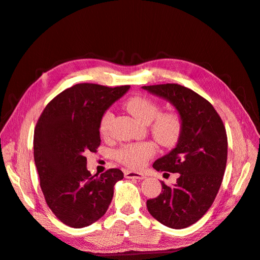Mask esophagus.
<instances>
[{
    "label": "esophagus",
    "instance_id": "34e87169",
    "mask_svg": "<svg viewBox=\"0 0 260 260\" xmlns=\"http://www.w3.org/2000/svg\"><path fill=\"white\" fill-rule=\"evenodd\" d=\"M124 177L127 179H138V180H143L145 178L144 174H141V172L132 171V170H124Z\"/></svg>",
    "mask_w": 260,
    "mask_h": 260
}]
</instances>
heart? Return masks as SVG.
<instances>
[{"mask_svg": "<svg viewBox=\"0 0 260 260\" xmlns=\"http://www.w3.org/2000/svg\"><path fill=\"white\" fill-rule=\"evenodd\" d=\"M127 111L135 116L138 120L149 123L152 136L164 147L177 145L183 132V121L176 112H161L160 106L153 99L145 95H136L130 98L125 103ZM113 120V113L106 111L101 117L100 132L106 136L109 125ZM156 146L152 142H137L122 145L118 148L115 157L124 166L133 169H140L154 156Z\"/></svg>", "mask_w": 260, "mask_h": 260, "instance_id": "heart-1", "label": "heart"}]
</instances>
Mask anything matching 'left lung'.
I'll list each match as a JSON object with an SVG mask.
<instances>
[{"instance_id":"obj_1","label":"left lung","mask_w":260,"mask_h":260,"mask_svg":"<svg viewBox=\"0 0 260 260\" xmlns=\"http://www.w3.org/2000/svg\"><path fill=\"white\" fill-rule=\"evenodd\" d=\"M144 90L174 105L183 121L177 146L157 159V171L179 174L177 183L161 182V193L146 202L157 221L172 229H184L206 214L221 185L228 157L224 124L209 102L183 85H144Z\"/></svg>"}]
</instances>
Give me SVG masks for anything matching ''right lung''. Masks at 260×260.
Masks as SVG:
<instances>
[{
    "label": "right lung",
    "instance_id": "right-lung-1",
    "mask_svg": "<svg viewBox=\"0 0 260 260\" xmlns=\"http://www.w3.org/2000/svg\"><path fill=\"white\" fill-rule=\"evenodd\" d=\"M130 85L78 83L55 96L38 119L34 155L44 199L53 214L72 228L88 226L105 215L120 169L91 175L85 155L101 144L100 120Z\"/></svg>",
    "mask_w": 260,
    "mask_h": 260
}]
</instances>
